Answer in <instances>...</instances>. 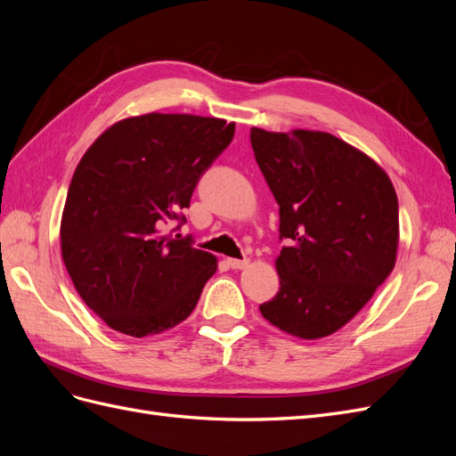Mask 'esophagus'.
Returning a JSON list of instances; mask_svg holds the SVG:
<instances>
[{
    "instance_id": "obj_1",
    "label": "esophagus",
    "mask_w": 456,
    "mask_h": 456,
    "mask_svg": "<svg viewBox=\"0 0 456 456\" xmlns=\"http://www.w3.org/2000/svg\"><path fill=\"white\" fill-rule=\"evenodd\" d=\"M226 262L232 270H243L249 266V258H228Z\"/></svg>"
}]
</instances>
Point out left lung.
<instances>
[{"instance_id": "left-lung-1", "label": "left lung", "mask_w": 456, "mask_h": 456, "mask_svg": "<svg viewBox=\"0 0 456 456\" xmlns=\"http://www.w3.org/2000/svg\"><path fill=\"white\" fill-rule=\"evenodd\" d=\"M255 159L280 205V291L260 305L298 338L333 335L395 265L397 196L363 151L322 131L251 129Z\"/></svg>"}]
</instances>
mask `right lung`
<instances>
[{
	"mask_svg": "<svg viewBox=\"0 0 456 456\" xmlns=\"http://www.w3.org/2000/svg\"><path fill=\"white\" fill-rule=\"evenodd\" d=\"M233 131L224 119L151 112L114 123L77 163L61 251L76 291L108 327L142 338L196 308L216 258L173 232Z\"/></svg>",
	"mask_w": 456,
	"mask_h": 456,
	"instance_id": "right-lung-1",
	"label": "right lung"
}]
</instances>
